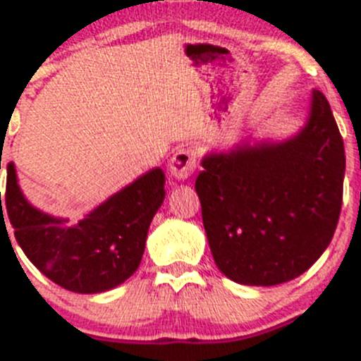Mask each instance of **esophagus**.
I'll use <instances>...</instances> for the list:
<instances>
[{"label": "esophagus", "instance_id": "1", "mask_svg": "<svg viewBox=\"0 0 361 361\" xmlns=\"http://www.w3.org/2000/svg\"><path fill=\"white\" fill-rule=\"evenodd\" d=\"M197 168V152L193 148H180L170 161V173L178 180L191 177Z\"/></svg>", "mask_w": 361, "mask_h": 361}]
</instances>
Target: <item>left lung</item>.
<instances>
[{"mask_svg":"<svg viewBox=\"0 0 361 361\" xmlns=\"http://www.w3.org/2000/svg\"><path fill=\"white\" fill-rule=\"evenodd\" d=\"M195 180L215 264L244 286H276L327 250L343 199L345 149L329 103L312 90L304 130L289 141L202 159Z\"/></svg>","mask_w":361,"mask_h":361,"instance_id":"8db88e82","label":"left lung"}]
</instances>
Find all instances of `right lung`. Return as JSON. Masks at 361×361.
<instances>
[{
  "label": "right lung",
  "instance_id": "1",
  "mask_svg": "<svg viewBox=\"0 0 361 361\" xmlns=\"http://www.w3.org/2000/svg\"><path fill=\"white\" fill-rule=\"evenodd\" d=\"M164 171L153 168L70 226L68 219L28 204L11 162L5 206L0 193V226L6 231V214L19 247L57 286L81 295L103 293L130 279L141 264L149 222L164 200Z\"/></svg>",
  "mask_w": 361,
  "mask_h": 361
}]
</instances>
